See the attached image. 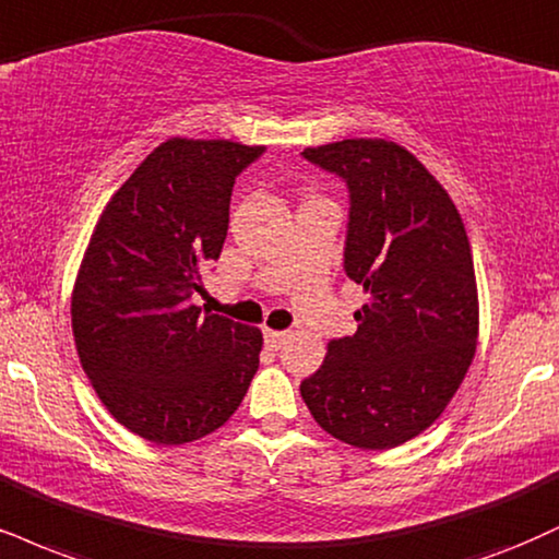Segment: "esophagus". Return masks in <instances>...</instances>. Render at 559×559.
<instances>
[{
	"label": "esophagus",
	"instance_id": "34e87169",
	"mask_svg": "<svg viewBox=\"0 0 559 559\" xmlns=\"http://www.w3.org/2000/svg\"><path fill=\"white\" fill-rule=\"evenodd\" d=\"M288 341L286 331H265V344L271 348H281Z\"/></svg>",
	"mask_w": 559,
	"mask_h": 559
}]
</instances>
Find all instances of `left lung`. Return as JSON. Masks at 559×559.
<instances>
[{"label":"left lung","mask_w":559,"mask_h":559,"mask_svg":"<svg viewBox=\"0 0 559 559\" xmlns=\"http://www.w3.org/2000/svg\"><path fill=\"white\" fill-rule=\"evenodd\" d=\"M352 192L346 275L365 288L356 333L331 341L301 382L335 440L388 450L440 419L472 367L479 292L466 226L445 187L406 147L356 138L305 147Z\"/></svg>","instance_id":"obj_1"}]
</instances>
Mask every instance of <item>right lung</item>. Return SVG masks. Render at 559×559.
<instances>
[{
	"label": "right lung",
	"instance_id": "right-lung-1",
	"mask_svg": "<svg viewBox=\"0 0 559 559\" xmlns=\"http://www.w3.org/2000/svg\"><path fill=\"white\" fill-rule=\"evenodd\" d=\"M262 145L169 138L98 215L72 286V335L119 425L156 445L224 427L258 372L262 333L192 305L218 260L234 179Z\"/></svg>",
	"mask_w": 559,
	"mask_h": 559
}]
</instances>
